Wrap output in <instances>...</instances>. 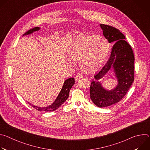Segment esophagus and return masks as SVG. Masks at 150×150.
<instances>
[{
  "label": "esophagus",
  "mask_w": 150,
  "mask_h": 150,
  "mask_svg": "<svg viewBox=\"0 0 150 150\" xmlns=\"http://www.w3.org/2000/svg\"><path fill=\"white\" fill-rule=\"evenodd\" d=\"M83 78V76L81 75V74H78L76 75V77H75V80L76 81H79V79H81V78Z\"/></svg>",
  "instance_id": "1"
}]
</instances>
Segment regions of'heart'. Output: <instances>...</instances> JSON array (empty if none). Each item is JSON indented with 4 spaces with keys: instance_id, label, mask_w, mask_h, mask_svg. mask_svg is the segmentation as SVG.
I'll use <instances>...</instances> for the list:
<instances>
[{
    "instance_id": "b5f03b06",
    "label": "heart",
    "mask_w": 150,
    "mask_h": 150,
    "mask_svg": "<svg viewBox=\"0 0 150 150\" xmlns=\"http://www.w3.org/2000/svg\"><path fill=\"white\" fill-rule=\"evenodd\" d=\"M109 50V44L104 37L80 34L72 41L67 55L71 60L79 62L84 72H92L102 65Z\"/></svg>"
}]
</instances>
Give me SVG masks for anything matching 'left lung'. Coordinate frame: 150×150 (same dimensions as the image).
<instances>
[{"label": "left lung", "mask_w": 150, "mask_h": 150, "mask_svg": "<svg viewBox=\"0 0 150 150\" xmlns=\"http://www.w3.org/2000/svg\"><path fill=\"white\" fill-rule=\"evenodd\" d=\"M100 27L109 42L115 43L108 62L94 78L98 81L113 68L118 83L114 89L107 90L100 82H91L90 96L92 101L99 108H105L120 101L130 88L134 81L135 57L131 46L118 29L104 24H100Z\"/></svg>", "instance_id": "left-lung-1"}]
</instances>
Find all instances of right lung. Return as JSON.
Here are the masks:
<instances>
[{
  "instance_id": "obj_1",
  "label": "right lung",
  "mask_w": 150,
  "mask_h": 150,
  "mask_svg": "<svg viewBox=\"0 0 150 150\" xmlns=\"http://www.w3.org/2000/svg\"><path fill=\"white\" fill-rule=\"evenodd\" d=\"M40 29V27H34L30 30H28L27 32H26L23 35H28L31 34L34 31H37ZM75 83V79L74 78H70L67 79H66L64 82V83L63 85V87L57 96L55 101L53 102V104L50 105L49 106L45 107V108H40V107H37L35 105H34L33 104H31V103H28L33 108L35 109L36 110L38 111H42V112H53L57 109L59 107L65 102L67 98L69 97V91Z\"/></svg>"
}]
</instances>
